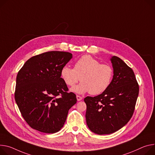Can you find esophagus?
Returning <instances> with one entry per match:
<instances>
[{"label":"esophagus","mask_w":155,"mask_h":155,"mask_svg":"<svg viewBox=\"0 0 155 155\" xmlns=\"http://www.w3.org/2000/svg\"><path fill=\"white\" fill-rule=\"evenodd\" d=\"M82 99H83V97H82L81 96H78V95H77V101H81Z\"/></svg>","instance_id":"esophagus-1"}]
</instances>
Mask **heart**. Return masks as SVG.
<instances>
[{"mask_svg":"<svg viewBox=\"0 0 155 155\" xmlns=\"http://www.w3.org/2000/svg\"><path fill=\"white\" fill-rule=\"evenodd\" d=\"M61 75L64 82L73 87L80 80L81 82L72 88V91L78 94L90 92L96 95L105 91L109 87L113 77V70L107 64L101 63L89 55L78 59L75 63L74 68L64 66Z\"/></svg>","mask_w":155,"mask_h":155,"instance_id":"heart-1","label":"heart"}]
</instances>
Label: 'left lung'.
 <instances>
[{"label": "left lung", "mask_w": 155, "mask_h": 155, "mask_svg": "<svg viewBox=\"0 0 155 155\" xmlns=\"http://www.w3.org/2000/svg\"><path fill=\"white\" fill-rule=\"evenodd\" d=\"M110 61L114 75L109 87L99 95L84 99L87 124L98 135L114 133L130 120L139 93L132 69L117 56H112Z\"/></svg>", "instance_id": "obj_1"}]
</instances>
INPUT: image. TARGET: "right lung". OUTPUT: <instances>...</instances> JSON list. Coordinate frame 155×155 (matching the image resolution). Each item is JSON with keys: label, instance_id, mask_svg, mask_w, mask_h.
Segmentation results:
<instances>
[{"label": "right lung", "instance_id": "1", "mask_svg": "<svg viewBox=\"0 0 155 155\" xmlns=\"http://www.w3.org/2000/svg\"><path fill=\"white\" fill-rule=\"evenodd\" d=\"M72 58L68 52H46L29 59L18 72L15 101L32 129L54 134L64 126L68 110L77 103L61 77L62 68Z\"/></svg>", "mask_w": 155, "mask_h": 155}]
</instances>
